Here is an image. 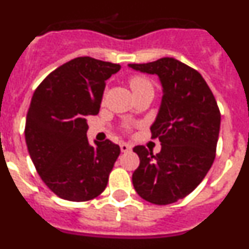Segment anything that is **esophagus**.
<instances>
[{
	"instance_id": "34e87169",
	"label": "esophagus",
	"mask_w": 249,
	"mask_h": 249,
	"mask_svg": "<svg viewBox=\"0 0 249 249\" xmlns=\"http://www.w3.org/2000/svg\"><path fill=\"white\" fill-rule=\"evenodd\" d=\"M120 147H121V151H122V152H129L132 149L131 144L124 143V142H122V143L120 144Z\"/></svg>"
}]
</instances>
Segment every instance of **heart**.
<instances>
[{
  "label": "heart",
  "instance_id": "b5f03b06",
  "mask_svg": "<svg viewBox=\"0 0 249 249\" xmlns=\"http://www.w3.org/2000/svg\"><path fill=\"white\" fill-rule=\"evenodd\" d=\"M128 83L133 94L144 91V89H153L151 81L147 77L141 76V74H135V76L129 77Z\"/></svg>",
  "mask_w": 249,
  "mask_h": 249
}]
</instances>
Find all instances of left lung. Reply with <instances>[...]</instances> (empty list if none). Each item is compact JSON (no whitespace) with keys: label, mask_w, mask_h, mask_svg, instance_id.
Listing matches in <instances>:
<instances>
[{"label":"left lung","mask_w":249,"mask_h":249,"mask_svg":"<svg viewBox=\"0 0 249 249\" xmlns=\"http://www.w3.org/2000/svg\"><path fill=\"white\" fill-rule=\"evenodd\" d=\"M136 71L157 74L163 96L152 138L162 144L153 155L136 146L140 166L132 182L140 197L153 204L175 203L198 186L212 167L218 142L221 112L212 91L195 68L172 57L131 63Z\"/></svg>","instance_id":"1"}]
</instances>
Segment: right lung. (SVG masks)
Segmentation results:
<instances>
[{"label": "right lung", "instance_id": "right-lung-1", "mask_svg": "<svg viewBox=\"0 0 249 249\" xmlns=\"http://www.w3.org/2000/svg\"><path fill=\"white\" fill-rule=\"evenodd\" d=\"M117 63L77 57L51 72L35 91L26 117L28 153L54 195L85 202L105 191L121 153L109 140L87 138V118L100 112L106 81Z\"/></svg>", "mask_w": 249, "mask_h": 249}]
</instances>
